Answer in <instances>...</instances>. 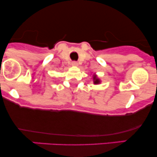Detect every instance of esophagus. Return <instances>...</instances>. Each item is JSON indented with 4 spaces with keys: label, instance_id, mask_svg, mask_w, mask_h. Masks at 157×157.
I'll return each mask as SVG.
<instances>
[{
    "label": "esophagus",
    "instance_id": "obj_1",
    "mask_svg": "<svg viewBox=\"0 0 157 157\" xmlns=\"http://www.w3.org/2000/svg\"><path fill=\"white\" fill-rule=\"evenodd\" d=\"M71 64H72V66H77V65H78V63H77V62H75V61L72 62V63H71Z\"/></svg>",
    "mask_w": 157,
    "mask_h": 157
}]
</instances>
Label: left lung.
Returning a JSON list of instances; mask_svg holds the SVG:
<instances>
[{
    "instance_id": "1",
    "label": "left lung",
    "mask_w": 157,
    "mask_h": 157,
    "mask_svg": "<svg viewBox=\"0 0 157 157\" xmlns=\"http://www.w3.org/2000/svg\"><path fill=\"white\" fill-rule=\"evenodd\" d=\"M94 83L95 84H98L99 82H100V80H98V79L96 78V77L94 76Z\"/></svg>"
}]
</instances>
